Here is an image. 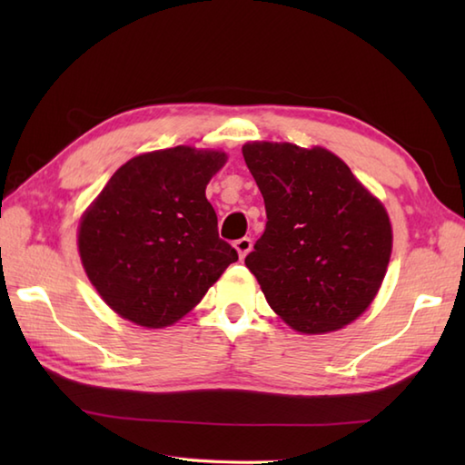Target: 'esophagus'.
Returning a JSON list of instances; mask_svg holds the SVG:
<instances>
[{
    "instance_id": "34e87169",
    "label": "esophagus",
    "mask_w": 465,
    "mask_h": 465,
    "mask_svg": "<svg viewBox=\"0 0 465 465\" xmlns=\"http://www.w3.org/2000/svg\"><path fill=\"white\" fill-rule=\"evenodd\" d=\"M252 245H253V243H252V238H242V240H238V242H233V248L238 250V255H240L242 260L252 252Z\"/></svg>"
}]
</instances>
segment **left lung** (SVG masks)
Returning a JSON list of instances; mask_svg holds the SVG:
<instances>
[{"mask_svg":"<svg viewBox=\"0 0 465 465\" xmlns=\"http://www.w3.org/2000/svg\"><path fill=\"white\" fill-rule=\"evenodd\" d=\"M242 152L268 215L245 265L270 308L302 333L335 331L360 318L391 255L381 202L323 147L253 142Z\"/></svg>","mask_w":465,"mask_h":465,"instance_id":"1","label":"left lung"}]
</instances>
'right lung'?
<instances>
[{
	"label": "right lung",
	"mask_w": 465,
	"mask_h": 465,
	"mask_svg": "<svg viewBox=\"0 0 465 465\" xmlns=\"http://www.w3.org/2000/svg\"><path fill=\"white\" fill-rule=\"evenodd\" d=\"M223 152L187 145L134 157L82 217L80 255L110 308L143 328H165L202 302L238 252L217 235L205 185Z\"/></svg>",
	"instance_id": "right-lung-1"
}]
</instances>
